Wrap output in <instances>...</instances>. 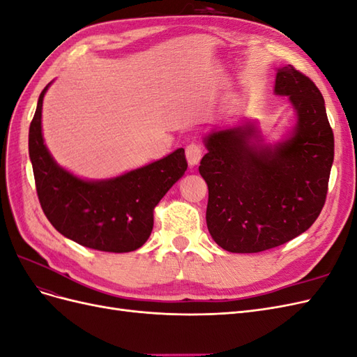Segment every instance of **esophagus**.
<instances>
[{
	"instance_id": "obj_1",
	"label": "esophagus",
	"mask_w": 357,
	"mask_h": 357,
	"mask_svg": "<svg viewBox=\"0 0 357 357\" xmlns=\"http://www.w3.org/2000/svg\"><path fill=\"white\" fill-rule=\"evenodd\" d=\"M186 158H188V162H189L190 167L198 165L201 158H202V147H201V144L190 143L186 147Z\"/></svg>"
}]
</instances>
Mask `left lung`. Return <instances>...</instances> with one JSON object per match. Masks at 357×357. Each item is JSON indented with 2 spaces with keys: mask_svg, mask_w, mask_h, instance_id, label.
<instances>
[{
  "mask_svg": "<svg viewBox=\"0 0 357 357\" xmlns=\"http://www.w3.org/2000/svg\"><path fill=\"white\" fill-rule=\"evenodd\" d=\"M275 93L289 96L298 122L274 147L262 146L256 128L223 129L205 138L199 174L208 185L207 226L232 253H257L305 232L325 205L333 162V132L325 100L310 77L287 66Z\"/></svg>",
  "mask_w": 357,
  "mask_h": 357,
  "instance_id": "left-lung-1",
  "label": "left lung"
}]
</instances>
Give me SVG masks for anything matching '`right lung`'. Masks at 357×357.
Masks as SVG:
<instances>
[{"instance_id":"add662e5","label":"right lung","mask_w":357,"mask_h":357,"mask_svg":"<svg viewBox=\"0 0 357 357\" xmlns=\"http://www.w3.org/2000/svg\"><path fill=\"white\" fill-rule=\"evenodd\" d=\"M40 93L29 126V158L38 201L58 232L80 245L101 252L126 253L142 247L153 229V210L185 174V149L123 176L86 181L61 168L43 142Z\"/></svg>"}]
</instances>
